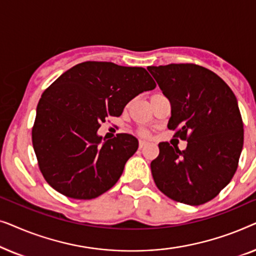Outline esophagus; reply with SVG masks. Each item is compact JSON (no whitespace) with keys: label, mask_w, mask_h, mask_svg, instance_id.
Listing matches in <instances>:
<instances>
[{"label":"esophagus","mask_w":256,"mask_h":256,"mask_svg":"<svg viewBox=\"0 0 256 256\" xmlns=\"http://www.w3.org/2000/svg\"><path fill=\"white\" fill-rule=\"evenodd\" d=\"M146 146V141H140V143H138V148H140V149L144 148Z\"/></svg>","instance_id":"1"}]
</instances>
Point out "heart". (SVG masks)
Masks as SVG:
<instances>
[{
    "mask_svg": "<svg viewBox=\"0 0 256 256\" xmlns=\"http://www.w3.org/2000/svg\"><path fill=\"white\" fill-rule=\"evenodd\" d=\"M141 134H146V132L144 130H141Z\"/></svg>",
    "mask_w": 256,
    "mask_h": 256,
    "instance_id": "obj_1",
    "label": "heart"
}]
</instances>
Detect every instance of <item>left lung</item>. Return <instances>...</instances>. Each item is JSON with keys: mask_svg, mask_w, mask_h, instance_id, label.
<instances>
[{"mask_svg": "<svg viewBox=\"0 0 256 256\" xmlns=\"http://www.w3.org/2000/svg\"><path fill=\"white\" fill-rule=\"evenodd\" d=\"M171 102L168 128L188 141L185 150L158 144L150 164L164 194L188 205L211 200L230 183L244 146V124L236 98L214 72L196 64L149 66Z\"/></svg>", "mask_w": 256, "mask_h": 256, "instance_id": "8db88e82", "label": "left lung"}]
</instances>
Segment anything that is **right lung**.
I'll return each instance as SVG.
<instances>
[{"label":"right lung","mask_w":256,"mask_h":256,"mask_svg":"<svg viewBox=\"0 0 256 256\" xmlns=\"http://www.w3.org/2000/svg\"><path fill=\"white\" fill-rule=\"evenodd\" d=\"M156 82L143 68L85 62L62 73L42 94L32 144L45 180L73 199H93L113 188L138 148L129 134L101 143L98 129L120 116L140 93Z\"/></svg>","instance_id":"obj_1"}]
</instances>
